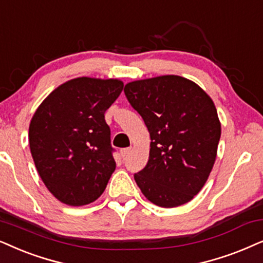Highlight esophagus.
Wrapping results in <instances>:
<instances>
[{
  "mask_svg": "<svg viewBox=\"0 0 263 263\" xmlns=\"http://www.w3.org/2000/svg\"><path fill=\"white\" fill-rule=\"evenodd\" d=\"M129 152H130V147H127V148H122L121 149V156L123 157H127L129 155Z\"/></svg>",
  "mask_w": 263,
  "mask_h": 263,
  "instance_id": "1",
  "label": "esophagus"
}]
</instances>
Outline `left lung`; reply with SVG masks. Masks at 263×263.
I'll return each instance as SVG.
<instances>
[{
  "label": "left lung",
  "instance_id": "1",
  "mask_svg": "<svg viewBox=\"0 0 263 263\" xmlns=\"http://www.w3.org/2000/svg\"><path fill=\"white\" fill-rule=\"evenodd\" d=\"M129 104L144 119L151 145L138 186L158 206L182 205L206 182L221 124L209 95L187 78L166 74L125 84Z\"/></svg>",
  "mask_w": 263,
  "mask_h": 263
}]
</instances>
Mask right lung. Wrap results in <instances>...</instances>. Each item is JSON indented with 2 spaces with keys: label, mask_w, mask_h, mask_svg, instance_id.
<instances>
[{
  "label": "right lung",
  "mask_w": 263,
  "mask_h": 263,
  "mask_svg": "<svg viewBox=\"0 0 263 263\" xmlns=\"http://www.w3.org/2000/svg\"><path fill=\"white\" fill-rule=\"evenodd\" d=\"M123 89L118 80L80 77L54 89L37 108L29 144L41 179L67 205L101 196L116 169L105 112Z\"/></svg>",
  "instance_id": "obj_1"
}]
</instances>
